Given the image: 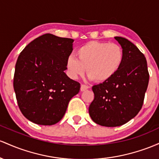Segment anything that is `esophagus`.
<instances>
[{
	"label": "esophagus",
	"instance_id": "34e87169",
	"mask_svg": "<svg viewBox=\"0 0 159 159\" xmlns=\"http://www.w3.org/2000/svg\"><path fill=\"white\" fill-rule=\"evenodd\" d=\"M88 89H89V87L88 86V85H84V84H82L81 87H80V90H81V92H84V91L87 90Z\"/></svg>",
	"mask_w": 159,
	"mask_h": 159
}]
</instances>
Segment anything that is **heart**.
Masks as SVG:
<instances>
[{
    "mask_svg": "<svg viewBox=\"0 0 159 159\" xmlns=\"http://www.w3.org/2000/svg\"><path fill=\"white\" fill-rule=\"evenodd\" d=\"M77 58L70 56L66 66L69 74L74 79L83 76L87 68L90 80L103 83L113 77L124 61L122 46L108 42L90 41L78 48Z\"/></svg>",
    "mask_w": 159,
    "mask_h": 159,
    "instance_id": "1",
    "label": "heart"
}]
</instances>
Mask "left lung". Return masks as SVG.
I'll return each mask as SVG.
<instances>
[{
    "label": "left lung",
    "mask_w": 159,
    "mask_h": 159,
    "mask_svg": "<svg viewBox=\"0 0 159 159\" xmlns=\"http://www.w3.org/2000/svg\"><path fill=\"white\" fill-rule=\"evenodd\" d=\"M124 51V61L112 79L92 87L94 98L89 108L94 122L106 127L125 124L141 110L149 83L145 56L127 39L116 37Z\"/></svg>",
    "instance_id": "obj_1"
}]
</instances>
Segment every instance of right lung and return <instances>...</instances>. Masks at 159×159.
Instances as JSON below:
<instances>
[{
	"label": "right lung",
	"mask_w": 159,
	"mask_h": 159,
	"mask_svg": "<svg viewBox=\"0 0 159 159\" xmlns=\"http://www.w3.org/2000/svg\"><path fill=\"white\" fill-rule=\"evenodd\" d=\"M70 38L46 34L21 52L16 64L13 88L18 106L26 119L42 125L63 118L80 84L66 75V62L73 51Z\"/></svg>",
	"instance_id": "1"
}]
</instances>
